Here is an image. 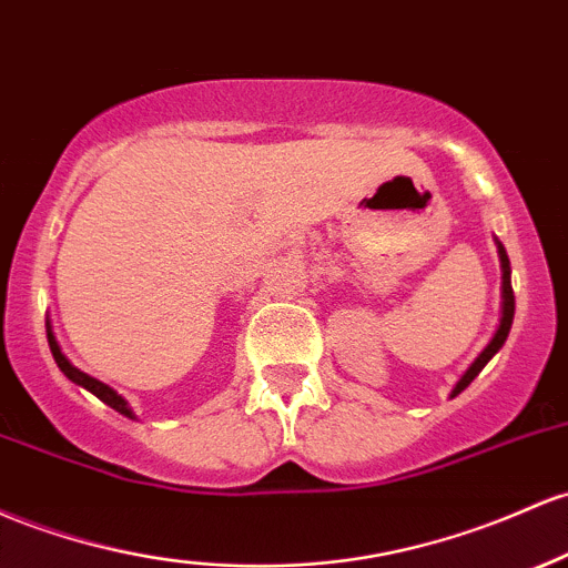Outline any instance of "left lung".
I'll return each mask as SVG.
<instances>
[{
  "instance_id": "1",
  "label": "left lung",
  "mask_w": 568,
  "mask_h": 568,
  "mask_svg": "<svg viewBox=\"0 0 568 568\" xmlns=\"http://www.w3.org/2000/svg\"><path fill=\"white\" fill-rule=\"evenodd\" d=\"M496 247H498V261H501V317H498L496 334L490 336V342L483 347V353H479L477 358L471 361L469 369H466L464 375H460V379L456 383V388H453L450 396H458L460 390H464L466 385H469L471 379H475L479 372H483V366L488 364V361L494 358L498 351H501V345H504V342H507V336H509V328H513L515 294H513V280H509V274H513V270H509V255H507V251H504V245L498 240H496Z\"/></svg>"
}]
</instances>
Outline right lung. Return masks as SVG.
<instances>
[{"mask_svg": "<svg viewBox=\"0 0 568 568\" xmlns=\"http://www.w3.org/2000/svg\"><path fill=\"white\" fill-rule=\"evenodd\" d=\"M45 328H48V345H51V353H53L55 364H59V369L64 372V377L70 379V383L80 385V388H85V390H89V394L97 396L99 402H104V404H108V407L115 409V413H121L123 417H129V420H136L134 409L129 407V402H126V398H123L121 394H118L115 388H110V385H108V383H102V379H97V377L85 375L83 369H78V366H74L72 361L67 358L64 353H61V345H59V339H55V334H53V326H51V317H45Z\"/></svg>", "mask_w": 568, "mask_h": 568, "instance_id": "add662e5", "label": "right lung"}]
</instances>
